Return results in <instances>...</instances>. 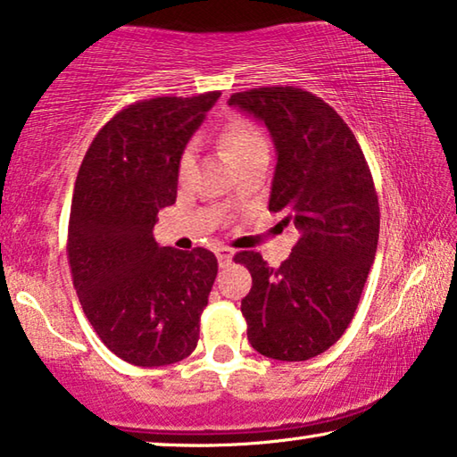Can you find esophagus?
<instances>
[{
    "mask_svg": "<svg viewBox=\"0 0 457 457\" xmlns=\"http://www.w3.org/2000/svg\"><path fill=\"white\" fill-rule=\"evenodd\" d=\"M215 256H217V260H220V266H226L231 262V258H234V250L221 245V248L215 250Z\"/></svg>",
    "mask_w": 457,
    "mask_h": 457,
    "instance_id": "obj_1",
    "label": "esophagus"
}]
</instances>
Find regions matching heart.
Returning <instances> with one entry per match:
<instances>
[{"label":"heart","mask_w":457,"mask_h":457,"mask_svg":"<svg viewBox=\"0 0 457 457\" xmlns=\"http://www.w3.org/2000/svg\"><path fill=\"white\" fill-rule=\"evenodd\" d=\"M221 142L228 154L234 158V162L237 158L250 154V152L268 148V142L262 129H260L254 121L244 120V118L231 120L229 124L223 128ZM193 166H195V144H187L179 156V177L180 179L189 177L193 172Z\"/></svg>","instance_id":"1"}]
</instances>
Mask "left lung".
I'll use <instances>...</instances> for the list:
<instances>
[{"instance_id":"1","label":"left lung","mask_w":457,"mask_h":457,"mask_svg":"<svg viewBox=\"0 0 457 457\" xmlns=\"http://www.w3.org/2000/svg\"><path fill=\"white\" fill-rule=\"evenodd\" d=\"M229 105L262 120L277 146L268 209L299 240L278 268L237 252L252 274L242 299L248 342L266 358L301 361L344 336L364 291L380 231L378 195L356 136L331 105L296 87L234 93Z\"/></svg>"}]
</instances>
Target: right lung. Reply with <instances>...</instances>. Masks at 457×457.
I'll list each match as a JSON object with an SVG mask.
<instances>
[{
  "instance_id": "add662e5",
  "label": "right lung",
  "mask_w": 457,
  "mask_h": 457,
  "mask_svg": "<svg viewBox=\"0 0 457 457\" xmlns=\"http://www.w3.org/2000/svg\"><path fill=\"white\" fill-rule=\"evenodd\" d=\"M221 93L154 97L115 113L83 158L67 254L87 320L134 366L175 364L197 347L217 277L205 248L156 244V215L177 201L179 156Z\"/></svg>"
}]
</instances>
